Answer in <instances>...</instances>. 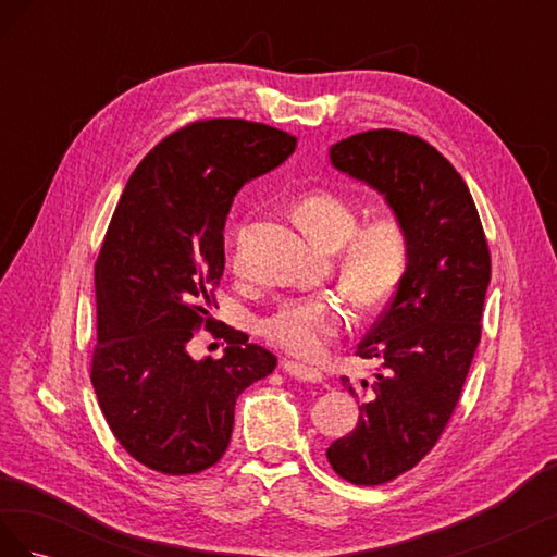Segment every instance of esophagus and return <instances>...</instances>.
<instances>
[{
  "mask_svg": "<svg viewBox=\"0 0 557 557\" xmlns=\"http://www.w3.org/2000/svg\"><path fill=\"white\" fill-rule=\"evenodd\" d=\"M281 367H283V372H285V374H290V376H295V379H299V381H307V383H323V374H320L315 367L299 364V362H295V360H283V362H281Z\"/></svg>",
  "mask_w": 557,
  "mask_h": 557,
  "instance_id": "esophagus-1",
  "label": "esophagus"
}]
</instances>
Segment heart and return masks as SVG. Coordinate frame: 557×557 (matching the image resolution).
<instances>
[{
  "label": "heart",
  "instance_id": "1",
  "mask_svg": "<svg viewBox=\"0 0 557 557\" xmlns=\"http://www.w3.org/2000/svg\"><path fill=\"white\" fill-rule=\"evenodd\" d=\"M295 221L325 250L342 248L339 276L360 305L374 307L395 290L407 267V234L395 215L383 213L358 225V209L336 193H311L295 207ZM350 323V309L334 295L283 301L262 320V334L293 356L311 358Z\"/></svg>",
  "mask_w": 557,
  "mask_h": 557
}]
</instances>
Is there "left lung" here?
<instances>
[{
	"label": "left lung",
	"mask_w": 557,
	"mask_h": 557,
	"mask_svg": "<svg viewBox=\"0 0 557 557\" xmlns=\"http://www.w3.org/2000/svg\"><path fill=\"white\" fill-rule=\"evenodd\" d=\"M336 172L369 185L407 234V267L391 305L358 346L379 360L374 381L342 385L362 399L358 425L327 448L342 479L393 481L440 440L481 339L491 252L474 199L428 141L372 129L330 146Z\"/></svg>",
	"instance_id": "left-lung-1"
}]
</instances>
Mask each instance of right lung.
<instances>
[{
  "label": "right lung",
  "instance_id": "1",
  "mask_svg": "<svg viewBox=\"0 0 557 557\" xmlns=\"http://www.w3.org/2000/svg\"><path fill=\"white\" fill-rule=\"evenodd\" d=\"M295 146L260 123H195L150 150L117 201L95 264L92 387L115 440L160 474L221 460L237 397L274 372V352L232 327L221 360H195L188 344L213 327L234 195Z\"/></svg>",
  "mask_w": 557,
  "mask_h": 557
}]
</instances>
